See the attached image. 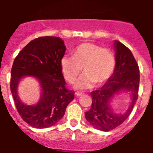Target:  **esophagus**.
Listing matches in <instances>:
<instances>
[{
  "instance_id": "1",
  "label": "esophagus",
  "mask_w": 153,
  "mask_h": 153,
  "mask_svg": "<svg viewBox=\"0 0 153 153\" xmlns=\"http://www.w3.org/2000/svg\"><path fill=\"white\" fill-rule=\"evenodd\" d=\"M75 95L76 96V97H80V96L83 95V93H80V92H76Z\"/></svg>"
}]
</instances>
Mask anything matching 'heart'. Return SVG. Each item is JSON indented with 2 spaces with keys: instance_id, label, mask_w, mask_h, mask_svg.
Listing matches in <instances>:
<instances>
[{
  "instance_id": "1",
  "label": "heart",
  "mask_w": 153,
  "mask_h": 153,
  "mask_svg": "<svg viewBox=\"0 0 153 153\" xmlns=\"http://www.w3.org/2000/svg\"><path fill=\"white\" fill-rule=\"evenodd\" d=\"M116 66V57L111 50L97 44L84 43L76 47L74 56H63L61 68L65 78L73 83L83 67V76L75 83L74 88H91L94 83L101 85L110 78Z\"/></svg>"
}]
</instances>
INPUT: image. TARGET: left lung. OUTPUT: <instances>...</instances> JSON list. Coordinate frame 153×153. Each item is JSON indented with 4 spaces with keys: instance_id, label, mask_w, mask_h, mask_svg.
<instances>
[{
    "instance_id": "obj_1",
    "label": "left lung",
    "mask_w": 153,
    "mask_h": 153,
    "mask_svg": "<svg viewBox=\"0 0 153 153\" xmlns=\"http://www.w3.org/2000/svg\"><path fill=\"white\" fill-rule=\"evenodd\" d=\"M116 67L113 75L99 90L90 93L92 106L85 117L89 123L99 130L107 132L117 128L128 118L138 99L140 69L132 52L121 42L115 40ZM121 91L131 93V106L123 114L113 112L110 102Z\"/></svg>"
}]
</instances>
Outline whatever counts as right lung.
Returning <instances> with one entry per match:
<instances>
[{
  "label": "right lung",
  "mask_w": 153,
  "mask_h": 153,
  "mask_svg": "<svg viewBox=\"0 0 153 153\" xmlns=\"http://www.w3.org/2000/svg\"><path fill=\"white\" fill-rule=\"evenodd\" d=\"M65 52L61 38L40 36L27 44L14 59L10 90L21 118L34 128L44 129L55 125L74 99V91L67 89L62 74L61 59ZM24 76H33L40 83L42 96L36 105H25L17 95L19 82Z\"/></svg>",
  "instance_id": "add662e5"
}]
</instances>
